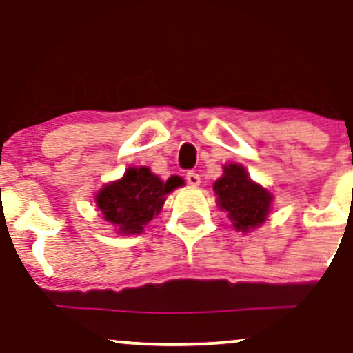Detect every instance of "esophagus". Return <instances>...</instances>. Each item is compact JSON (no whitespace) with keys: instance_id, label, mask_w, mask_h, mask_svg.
Masks as SVG:
<instances>
[{"instance_id":"esophagus-1","label":"esophagus","mask_w":353,"mask_h":353,"mask_svg":"<svg viewBox=\"0 0 353 353\" xmlns=\"http://www.w3.org/2000/svg\"><path fill=\"white\" fill-rule=\"evenodd\" d=\"M185 179H188L190 185H199L201 184V176L197 172H194V171H189L188 174H185Z\"/></svg>"}]
</instances>
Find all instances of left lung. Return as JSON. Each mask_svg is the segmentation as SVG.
Instances as JSON below:
<instances>
[{"mask_svg":"<svg viewBox=\"0 0 353 353\" xmlns=\"http://www.w3.org/2000/svg\"><path fill=\"white\" fill-rule=\"evenodd\" d=\"M219 208L228 210L234 228L242 232L257 228L269 214L272 196L254 184L242 165H224V176L214 182Z\"/></svg>","mask_w":353,"mask_h":353,"instance_id":"left-lung-1","label":"left lung"}]
</instances>
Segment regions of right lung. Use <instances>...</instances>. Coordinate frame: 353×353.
I'll list each match as a JSON object with an SVG mask.
<instances>
[{
	"instance_id": "right-lung-1",
	"label": "right lung",
	"mask_w": 353,
	"mask_h": 353,
	"mask_svg": "<svg viewBox=\"0 0 353 353\" xmlns=\"http://www.w3.org/2000/svg\"><path fill=\"white\" fill-rule=\"evenodd\" d=\"M182 184L181 177L174 176L163 182L148 168H129L123 179L99 190L96 204L117 232L139 234L161 212L165 194Z\"/></svg>"
}]
</instances>
